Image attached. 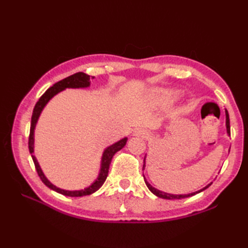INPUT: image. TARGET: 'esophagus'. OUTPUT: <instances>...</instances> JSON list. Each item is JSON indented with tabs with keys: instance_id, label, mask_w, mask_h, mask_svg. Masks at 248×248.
<instances>
[{
	"instance_id": "esophagus-1",
	"label": "esophagus",
	"mask_w": 248,
	"mask_h": 248,
	"mask_svg": "<svg viewBox=\"0 0 248 248\" xmlns=\"http://www.w3.org/2000/svg\"><path fill=\"white\" fill-rule=\"evenodd\" d=\"M133 135H134V136H139V138H143V139H148L149 136H150L148 131L145 130V129H138V130H135Z\"/></svg>"
}]
</instances>
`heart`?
<instances>
[{"instance_id": "1", "label": "heart", "mask_w": 248, "mask_h": 248, "mask_svg": "<svg viewBox=\"0 0 248 248\" xmlns=\"http://www.w3.org/2000/svg\"><path fill=\"white\" fill-rule=\"evenodd\" d=\"M155 103L160 105H165L171 101V93L170 92L160 91L155 94Z\"/></svg>"}]
</instances>
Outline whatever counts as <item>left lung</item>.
<instances>
[{"label":"left lung","instance_id":"8db88e82","mask_svg":"<svg viewBox=\"0 0 248 248\" xmlns=\"http://www.w3.org/2000/svg\"><path fill=\"white\" fill-rule=\"evenodd\" d=\"M226 128H227V133L230 135V121H229V114H228V110H227V109H226ZM143 168H145V160H144V166H143ZM144 179H145V177H144ZM145 182H146L147 187H148V188L150 189L151 193H154V194L155 195V196H157V197L164 198V199H182V198L191 197V196H194V195H196V194H198V193H200V192L204 191L205 188H208V187L212 184V183H210V184H208V186H205V187L200 189V191L194 192V193L187 194V195H172V194H167V193H164V192H161V191H159V189L152 187V186H150V184L146 181V179H145Z\"/></svg>","mask_w":248,"mask_h":248}]
</instances>
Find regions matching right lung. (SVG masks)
I'll return each instance as SVG.
<instances>
[{
  "label": "right lung",
  "mask_w": 248,
  "mask_h": 248,
  "mask_svg": "<svg viewBox=\"0 0 248 248\" xmlns=\"http://www.w3.org/2000/svg\"><path fill=\"white\" fill-rule=\"evenodd\" d=\"M89 85H91V77L84 72H77V73H75V75L65 78L64 80L55 83L53 86H51L49 89H46V92L39 98L38 101H37V103L35 104L33 115H31L30 136H29V150H30V154L31 155V159H33L37 173H38V176L41 179V181H43L46 186L50 187L51 189H53V191H55L57 193L65 195V196L82 197V196H86V195H91L96 191H98V189L103 186L104 181L107 180L108 175L109 165H110V162H112L114 155L117 151H119L121 148H124L125 143H127V140H128L127 138L120 140L119 141H117V143H115L112 146L108 147V148L104 150L103 155H102V161H101V170H100L99 177L97 178V180L92 184V186H89L88 187L84 188V189H81V191H65V189L59 188L55 186H53V184H52L48 180V179L45 177L44 172H43V170H41V168L38 164V162H37L35 155H33L34 130H35V125L37 124V120H38V118H39L41 110L44 109L46 104L49 102V100L51 98H53L56 93H59L60 92L64 91V89H66V88H83V87H88Z\"/></svg>",
  "instance_id": "add662e5"
}]
</instances>
